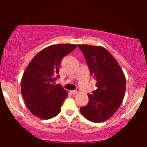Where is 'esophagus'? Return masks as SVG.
Here are the masks:
<instances>
[{
    "label": "esophagus",
    "mask_w": 147,
    "mask_h": 147,
    "mask_svg": "<svg viewBox=\"0 0 147 147\" xmlns=\"http://www.w3.org/2000/svg\"><path fill=\"white\" fill-rule=\"evenodd\" d=\"M70 92L72 93V94H73V95H75V94H78V93L80 92V91L79 90H71L70 91Z\"/></svg>",
    "instance_id": "obj_1"
}]
</instances>
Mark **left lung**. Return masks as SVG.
<instances>
[{"mask_svg":"<svg viewBox=\"0 0 147 147\" xmlns=\"http://www.w3.org/2000/svg\"><path fill=\"white\" fill-rule=\"evenodd\" d=\"M82 51L91 76L97 80L92 94H88L89 102L81 107L80 112L92 122H102L119 109L126 90V78L116 59L102 46L78 45Z\"/></svg>","mask_w":147,"mask_h":147,"instance_id":"obj_1","label":"left lung"}]
</instances>
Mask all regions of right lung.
<instances>
[{"label": "right lung", "instance_id": "right-lung-1", "mask_svg": "<svg viewBox=\"0 0 147 147\" xmlns=\"http://www.w3.org/2000/svg\"><path fill=\"white\" fill-rule=\"evenodd\" d=\"M76 47L73 44L50 45L30 62L21 80V94L32 115L49 119L60 113L68 92L60 84L53 83L59 78L63 58Z\"/></svg>", "mask_w": 147, "mask_h": 147}]
</instances>
